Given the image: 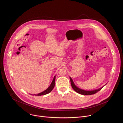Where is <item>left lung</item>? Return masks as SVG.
Returning <instances> with one entry per match:
<instances>
[{
	"instance_id": "1",
	"label": "left lung",
	"mask_w": 123,
	"mask_h": 123,
	"mask_svg": "<svg viewBox=\"0 0 123 123\" xmlns=\"http://www.w3.org/2000/svg\"><path fill=\"white\" fill-rule=\"evenodd\" d=\"M70 83H71V85L72 86V88L77 93L81 94V95H92V94H94L95 93H96L97 92L100 91L103 87H104L106 84H105L104 86H103V87H102L101 88H98L97 89H95V90H91V91H88V90H83L82 89L78 87H77L74 84L72 79L71 78V77H70Z\"/></svg>"
}]
</instances>
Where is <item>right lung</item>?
Here are the masks:
<instances>
[{"instance_id": "1", "label": "right lung", "mask_w": 123, "mask_h": 123, "mask_svg": "<svg viewBox=\"0 0 123 123\" xmlns=\"http://www.w3.org/2000/svg\"><path fill=\"white\" fill-rule=\"evenodd\" d=\"M55 77H56V76H54L53 81H52L51 85H50V86L47 88L46 90H45L44 91H43V92H41V93H40L39 94H34V95H35V96H42V95H46V94H47L50 93L51 92V91L53 90V88H54V86H55ZM31 95H32V94H31Z\"/></svg>"}]
</instances>
